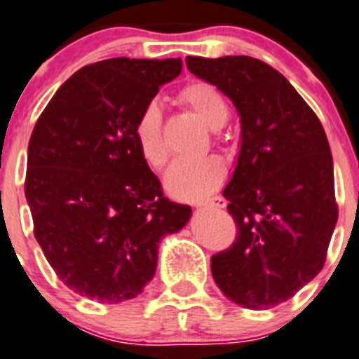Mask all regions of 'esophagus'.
<instances>
[{
  "label": "esophagus",
  "mask_w": 359,
  "mask_h": 359,
  "mask_svg": "<svg viewBox=\"0 0 359 359\" xmlns=\"http://www.w3.org/2000/svg\"><path fill=\"white\" fill-rule=\"evenodd\" d=\"M199 208H217V210H220V208H225L227 206V201L224 199V197H213V199H208L204 201V203H199L197 204Z\"/></svg>",
  "instance_id": "34e87169"
}]
</instances>
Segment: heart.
Here are the masks:
<instances>
[{
  "label": "heart",
  "mask_w": 359,
  "mask_h": 359,
  "mask_svg": "<svg viewBox=\"0 0 359 359\" xmlns=\"http://www.w3.org/2000/svg\"><path fill=\"white\" fill-rule=\"evenodd\" d=\"M180 100L197 116L218 130L229 118V107L224 97L206 83H190L180 91ZM134 137L139 155L151 169L160 170L167 163L165 142L162 137V112L156 104H148L139 114L134 126ZM227 167L217 156H206L196 162H174L167 170L163 185L167 194L180 201H199L213 194L224 183Z\"/></svg>",
  "instance_id": "obj_1"
}]
</instances>
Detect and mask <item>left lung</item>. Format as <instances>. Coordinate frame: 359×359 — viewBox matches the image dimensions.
I'll list each match as a JSON object with an SVG mask.
<instances>
[{"instance_id": "8db88e82", "label": "left lung", "mask_w": 359, "mask_h": 359, "mask_svg": "<svg viewBox=\"0 0 359 359\" xmlns=\"http://www.w3.org/2000/svg\"><path fill=\"white\" fill-rule=\"evenodd\" d=\"M194 75L236 105L241 148L224 197L236 240L211 257L231 302L264 310L287 302L326 262L339 218L330 142L284 75L250 56L187 57Z\"/></svg>"}]
</instances>
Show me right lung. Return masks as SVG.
<instances>
[{
	"label": "right lung",
	"mask_w": 359,
	"mask_h": 359,
	"mask_svg": "<svg viewBox=\"0 0 359 359\" xmlns=\"http://www.w3.org/2000/svg\"><path fill=\"white\" fill-rule=\"evenodd\" d=\"M182 60L111 57L61 84L28 146L24 192L33 233L65 285L119 303L153 278L158 243L192 210L163 197L139 155L134 126Z\"/></svg>",
	"instance_id": "obj_1"
}]
</instances>
